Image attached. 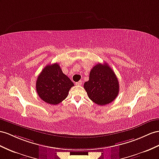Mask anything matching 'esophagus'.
Segmentation results:
<instances>
[{"label": "esophagus", "mask_w": 159, "mask_h": 159, "mask_svg": "<svg viewBox=\"0 0 159 159\" xmlns=\"http://www.w3.org/2000/svg\"><path fill=\"white\" fill-rule=\"evenodd\" d=\"M82 84H83V81H82V80H79V82L76 83V85H81Z\"/></svg>", "instance_id": "esophagus-1"}]
</instances>
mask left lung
Returning <instances> with one entry per match:
<instances>
[{"label": "left lung", "instance_id": "left-lung-1", "mask_svg": "<svg viewBox=\"0 0 159 159\" xmlns=\"http://www.w3.org/2000/svg\"><path fill=\"white\" fill-rule=\"evenodd\" d=\"M84 88L91 101L99 105H105L116 99L120 85L114 72L108 64L99 63L93 67Z\"/></svg>", "mask_w": 159, "mask_h": 159}]
</instances>
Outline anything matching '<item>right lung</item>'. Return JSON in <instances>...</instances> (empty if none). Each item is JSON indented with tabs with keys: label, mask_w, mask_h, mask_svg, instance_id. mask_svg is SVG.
Segmentation results:
<instances>
[{
	"label": "right lung",
	"mask_w": 159,
	"mask_h": 159,
	"mask_svg": "<svg viewBox=\"0 0 159 159\" xmlns=\"http://www.w3.org/2000/svg\"><path fill=\"white\" fill-rule=\"evenodd\" d=\"M74 86L70 79L64 75L58 64L47 65L36 80V91L45 102L58 105L66 98L69 90Z\"/></svg>",
	"instance_id": "add662e5"
}]
</instances>
